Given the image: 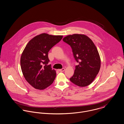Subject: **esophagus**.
<instances>
[{
  "instance_id": "esophagus-1",
  "label": "esophagus",
  "mask_w": 124,
  "mask_h": 124,
  "mask_svg": "<svg viewBox=\"0 0 124 124\" xmlns=\"http://www.w3.org/2000/svg\"><path fill=\"white\" fill-rule=\"evenodd\" d=\"M64 70H65V69H64V68H62V69H59V70H58V71H61V72L64 71Z\"/></svg>"
}]
</instances>
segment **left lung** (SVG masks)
Listing matches in <instances>:
<instances>
[{"label":"left lung","instance_id":"8db88e82","mask_svg":"<svg viewBox=\"0 0 124 124\" xmlns=\"http://www.w3.org/2000/svg\"><path fill=\"white\" fill-rule=\"evenodd\" d=\"M62 40L70 45L74 57L79 63L70 81L80 87L88 86L94 80L101 67V59L95 45L84 34L69 35Z\"/></svg>","mask_w":124,"mask_h":124}]
</instances>
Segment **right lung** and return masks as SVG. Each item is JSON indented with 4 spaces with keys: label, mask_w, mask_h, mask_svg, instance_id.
I'll return each instance as SVG.
<instances>
[{
    "label": "right lung",
    "mask_w": 124,
    "mask_h": 124,
    "mask_svg": "<svg viewBox=\"0 0 124 124\" xmlns=\"http://www.w3.org/2000/svg\"><path fill=\"white\" fill-rule=\"evenodd\" d=\"M62 35L42 33L29 41L20 58V66L26 80L34 88L43 90L53 83L56 76L51 65L48 53L62 38Z\"/></svg>",
    "instance_id": "right-lung-1"
}]
</instances>
